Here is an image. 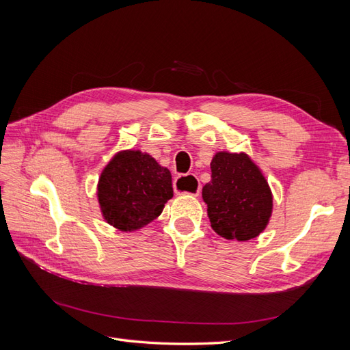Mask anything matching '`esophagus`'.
I'll use <instances>...</instances> for the list:
<instances>
[{
	"label": "esophagus",
	"mask_w": 350,
	"mask_h": 350,
	"mask_svg": "<svg viewBox=\"0 0 350 350\" xmlns=\"http://www.w3.org/2000/svg\"><path fill=\"white\" fill-rule=\"evenodd\" d=\"M174 189L178 194H191L200 196V183L196 175H179L174 181Z\"/></svg>",
	"instance_id": "1"
}]
</instances>
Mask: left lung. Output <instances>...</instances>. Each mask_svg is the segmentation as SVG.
Masks as SVG:
<instances>
[{
	"label": "left lung",
	"mask_w": 350,
	"mask_h": 350,
	"mask_svg": "<svg viewBox=\"0 0 350 350\" xmlns=\"http://www.w3.org/2000/svg\"><path fill=\"white\" fill-rule=\"evenodd\" d=\"M211 181L203 187L210 224L226 239L248 241L266 229L273 196L266 178L245 153L219 152L210 163Z\"/></svg>",
	"instance_id": "obj_1"
}]
</instances>
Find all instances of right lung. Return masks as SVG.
<instances>
[{
  "label": "right lung",
  "instance_id": "1",
  "mask_svg": "<svg viewBox=\"0 0 350 350\" xmlns=\"http://www.w3.org/2000/svg\"><path fill=\"white\" fill-rule=\"evenodd\" d=\"M172 196L169 169L140 150L116 153L105 166L98 184L105 220L122 232L149 225Z\"/></svg>",
  "mask_w": 350,
  "mask_h": 350
}]
</instances>
